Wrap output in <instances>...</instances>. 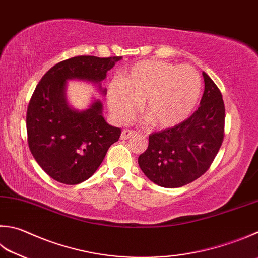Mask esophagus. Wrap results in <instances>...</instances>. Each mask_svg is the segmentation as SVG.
I'll list each match as a JSON object with an SVG mask.
<instances>
[{
  "label": "esophagus",
  "mask_w": 258,
  "mask_h": 258,
  "mask_svg": "<svg viewBox=\"0 0 258 258\" xmlns=\"http://www.w3.org/2000/svg\"><path fill=\"white\" fill-rule=\"evenodd\" d=\"M134 136H135V131L129 130V129H124V130H122V133H121L120 138L121 139H129L131 137H134Z\"/></svg>",
  "instance_id": "34e87169"
}]
</instances>
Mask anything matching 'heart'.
Listing matches in <instances>:
<instances>
[{"label": "heart", "mask_w": 258, "mask_h": 258, "mask_svg": "<svg viewBox=\"0 0 258 258\" xmlns=\"http://www.w3.org/2000/svg\"><path fill=\"white\" fill-rule=\"evenodd\" d=\"M201 79L189 65L143 60L124 71L108 87L106 102L116 122L125 123L142 103L155 127L172 128L185 121L201 95Z\"/></svg>", "instance_id": "heart-1"}]
</instances>
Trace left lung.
<instances>
[{"mask_svg":"<svg viewBox=\"0 0 258 258\" xmlns=\"http://www.w3.org/2000/svg\"><path fill=\"white\" fill-rule=\"evenodd\" d=\"M205 79L200 106L182 123L149 135L139 167L159 186L175 188L205 174L221 147L225 133V104L220 90L210 77Z\"/></svg>","mask_w":258,"mask_h":258,"instance_id":"obj_1","label":"left lung"}]
</instances>
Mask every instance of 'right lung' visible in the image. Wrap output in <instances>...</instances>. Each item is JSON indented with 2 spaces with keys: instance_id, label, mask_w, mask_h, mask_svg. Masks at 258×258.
<instances>
[{
  "instance_id": "1",
  "label": "right lung",
  "mask_w": 258,
  "mask_h": 258,
  "mask_svg": "<svg viewBox=\"0 0 258 258\" xmlns=\"http://www.w3.org/2000/svg\"><path fill=\"white\" fill-rule=\"evenodd\" d=\"M122 57L77 56L58 62L42 76L27 111L28 144L32 156L51 178L75 185L99 168L121 129L102 115L103 105L94 100L85 110L73 109L66 99V84L81 80L99 84Z\"/></svg>"
}]
</instances>
